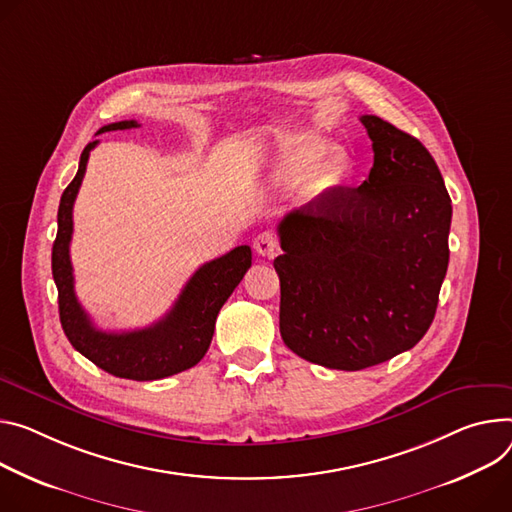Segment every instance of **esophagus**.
I'll use <instances>...</instances> for the list:
<instances>
[{
    "label": "esophagus",
    "instance_id": "34e87169",
    "mask_svg": "<svg viewBox=\"0 0 512 512\" xmlns=\"http://www.w3.org/2000/svg\"><path fill=\"white\" fill-rule=\"evenodd\" d=\"M253 247L259 255L273 257L277 249H280V243H277V239L271 235V232H261V235H257V239L253 241Z\"/></svg>",
    "mask_w": 512,
    "mask_h": 512
}]
</instances>
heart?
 <instances>
[{"instance_id":"obj_1","label":"heart","mask_w":512,"mask_h":512,"mask_svg":"<svg viewBox=\"0 0 512 512\" xmlns=\"http://www.w3.org/2000/svg\"><path fill=\"white\" fill-rule=\"evenodd\" d=\"M327 151L329 145L314 136H300L292 138V141H286L275 163L273 181L292 183L312 170L304 192L308 200H316L322 194L335 190L349 173V159L343 151H331L321 162L319 159ZM318 160L320 164L317 163Z\"/></svg>"}]
</instances>
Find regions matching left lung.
Segmentation results:
<instances>
[{
    "mask_svg": "<svg viewBox=\"0 0 512 512\" xmlns=\"http://www.w3.org/2000/svg\"><path fill=\"white\" fill-rule=\"evenodd\" d=\"M374 167L359 188L290 212L277 235L280 333L302 359L357 371L412 349L435 318L451 198L418 138L361 116Z\"/></svg>",
    "mask_w": 512,
    "mask_h": 512,
    "instance_id": "left-lung-1",
    "label": "left lung"
}]
</instances>
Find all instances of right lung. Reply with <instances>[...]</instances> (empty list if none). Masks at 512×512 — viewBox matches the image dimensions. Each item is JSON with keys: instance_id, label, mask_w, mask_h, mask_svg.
<instances>
[{"instance_id": "obj_1", "label": "right lung", "mask_w": 512, "mask_h": 512, "mask_svg": "<svg viewBox=\"0 0 512 512\" xmlns=\"http://www.w3.org/2000/svg\"><path fill=\"white\" fill-rule=\"evenodd\" d=\"M136 126V120H122L102 126L98 134ZM98 143L100 141H94L83 149L77 175L65 188L59 204L53 277L59 290L61 324L69 343L108 374L136 382L161 380L194 367L206 355L222 304L235 292L251 267V247H235L230 253L204 263L185 284L173 308L151 327L124 333L96 329L75 296L69 243L73 235V204L85 175L89 153Z\"/></svg>"}]
</instances>
